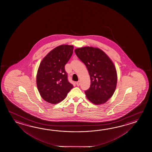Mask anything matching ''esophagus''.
Wrapping results in <instances>:
<instances>
[{
    "label": "esophagus",
    "mask_w": 152,
    "mask_h": 152,
    "mask_svg": "<svg viewBox=\"0 0 152 152\" xmlns=\"http://www.w3.org/2000/svg\"><path fill=\"white\" fill-rule=\"evenodd\" d=\"M80 81H77V83H76V85H77V86H79L80 85Z\"/></svg>",
    "instance_id": "esophagus-1"
}]
</instances>
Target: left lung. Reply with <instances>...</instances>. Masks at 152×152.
Instances as JSON below:
<instances>
[{"mask_svg": "<svg viewBox=\"0 0 152 152\" xmlns=\"http://www.w3.org/2000/svg\"><path fill=\"white\" fill-rule=\"evenodd\" d=\"M75 53L86 66L90 76V87L85 91L87 99L96 105L105 103L113 96L116 87L117 76L113 62L97 48H79Z\"/></svg>", "mask_w": 152, "mask_h": 152, "instance_id": "left-lung-1", "label": "left lung"}]
</instances>
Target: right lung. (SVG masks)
Returning a JSON list of instances; mask_svg holds the SVG:
<instances>
[{
  "label": "right lung",
  "mask_w": 152,
  "mask_h": 152,
  "mask_svg": "<svg viewBox=\"0 0 152 152\" xmlns=\"http://www.w3.org/2000/svg\"><path fill=\"white\" fill-rule=\"evenodd\" d=\"M73 46L61 45L53 49L43 58L36 76L41 96L49 103L61 102L73 87L68 80L65 65L71 58Z\"/></svg>",
  "instance_id": "1"
}]
</instances>
